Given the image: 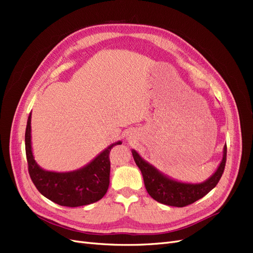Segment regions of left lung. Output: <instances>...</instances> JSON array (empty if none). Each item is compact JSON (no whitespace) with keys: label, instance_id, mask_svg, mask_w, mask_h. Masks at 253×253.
<instances>
[{"label":"left lung","instance_id":"obj_1","mask_svg":"<svg viewBox=\"0 0 253 253\" xmlns=\"http://www.w3.org/2000/svg\"><path fill=\"white\" fill-rule=\"evenodd\" d=\"M132 154L137 167L141 170L144 185L149 195L159 203L169 206L184 207L198 201L199 199L203 198L215 187L225 169L227 146L226 144L224 145L222 161L213 175L206 181L196 183V184L173 180L164 175L149 162H146L135 150H132Z\"/></svg>","mask_w":253,"mask_h":253}]
</instances>
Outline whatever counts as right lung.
Instances as JSON below:
<instances>
[{
    "mask_svg": "<svg viewBox=\"0 0 253 253\" xmlns=\"http://www.w3.org/2000/svg\"><path fill=\"white\" fill-rule=\"evenodd\" d=\"M121 143V141L112 143L80 169L67 172L45 170L34 160L32 154L30 113L25 133L30 178L43 197L58 205L77 207L97 202L106 195L110 184V151L113 146Z\"/></svg>",
    "mask_w": 253,
    "mask_h": 253,
    "instance_id": "add662e5",
    "label": "right lung"
}]
</instances>
